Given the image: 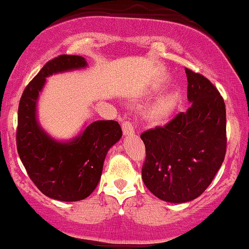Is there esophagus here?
Segmentation results:
<instances>
[{"label": "esophagus", "instance_id": "esophagus-1", "mask_svg": "<svg viewBox=\"0 0 249 249\" xmlns=\"http://www.w3.org/2000/svg\"><path fill=\"white\" fill-rule=\"evenodd\" d=\"M122 131H124V135H127V136L133 135V134H134L133 124H131L129 121L122 122Z\"/></svg>", "mask_w": 249, "mask_h": 249}]
</instances>
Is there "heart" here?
Listing matches in <instances>:
<instances>
[{"label":"heart","mask_w":249,"mask_h":249,"mask_svg":"<svg viewBox=\"0 0 249 249\" xmlns=\"http://www.w3.org/2000/svg\"><path fill=\"white\" fill-rule=\"evenodd\" d=\"M178 101H179V95L177 93L164 96L151 108V110L149 112V116L153 120H162L166 118L176 108Z\"/></svg>","instance_id":"heart-1"}]
</instances>
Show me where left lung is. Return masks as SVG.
I'll return each mask as SVG.
<instances>
[{"label":"left lung","mask_w":249,"mask_h":249,"mask_svg":"<svg viewBox=\"0 0 249 249\" xmlns=\"http://www.w3.org/2000/svg\"><path fill=\"white\" fill-rule=\"evenodd\" d=\"M186 113L141 134L145 145L142 179L160 199L185 203L203 194L223 164L227 147L226 108L217 87L185 69Z\"/></svg>","instance_id":"1"}]
</instances>
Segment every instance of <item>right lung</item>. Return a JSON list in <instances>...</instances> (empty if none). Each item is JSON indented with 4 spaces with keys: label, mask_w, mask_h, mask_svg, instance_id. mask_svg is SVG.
<instances>
[{
    "label": "right lung",
    "mask_w": 249,
    "mask_h": 249,
    "mask_svg": "<svg viewBox=\"0 0 249 249\" xmlns=\"http://www.w3.org/2000/svg\"><path fill=\"white\" fill-rule=\"evenodd\" d=\"M86 66L80 55L60 54L49 60L26 85L18 105L16 145L30 179L40 192L63 201L85 199L100 180L107 151L122 136L113 120L95 121L71 142L52 140L36 120V102L45 78L57 72Z\"/></svg>",
    "instance_id": "add662e5"
}]
</instances>
